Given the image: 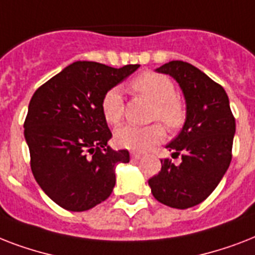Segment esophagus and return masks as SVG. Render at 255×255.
Returning a JSON list of instances; mask_svg holds the SVG:
<instances>
[{
  "mask_svg": "<svg viewBox=\"0 0 255 255\" xmlns=\"http://www.w3.org/2000/svg\"><path fill=\"white\" fill-rule=\"evenodd\" d=\"M131 157L133 160H139V159H141V153H137V152H132Z\"/></svg>",
  "mask_w": 255,
  "mask_h": 255,
  "instance_id": "esophagus-1",
  "label": "esophagus"
}]
</instances>
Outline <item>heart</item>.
Instances as JSON below:
<instances>
[{
    "mask_svg": "<svg viewBox=\"0 0 255 255\" xmlns=\"http://www.w3.org/2000/svg\"><path fill=\"white\" fill-rule=\"evenodd\" d=\"M132 88L139 95L153 103L152 119H159L169 129H177L185 120V106L176 96V88L169 78L157 73H144L133 79ZM102 112L110 124H118L123 118L124 102L122 90L114 87L106 92L102 100ZM164 129L160 124L137 127L124 124L116 128V143L127 149L145 151L164 139Z\"/></svg>",
    "mask_w": 255,
    "mask_h": 255,
    "instance_id": "heart-1",
    "label": "heart"
}]
</instances>
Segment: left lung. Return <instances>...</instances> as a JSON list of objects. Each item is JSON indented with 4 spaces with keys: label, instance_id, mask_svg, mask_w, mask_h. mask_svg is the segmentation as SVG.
I'll return each instance as SVG.
<instances>
[{
    "label": "left lung",
    "instance_id": "obj_1",
    "mask_svg": "<svg viewBox=\"0 0 255 255\" xmlns=\"http://www.w3.org/2000/svg\"><path fill=\"white\" fill-rule=\"evenodd\" d=\"M156 71L177 82L186 116L180 133L167 145L172 156L181 155V163L161 160V170L148 184L159 202L188 209L204 201L229 168L236 120L225 90L197 67L172 61Z\"/></svg>",
    "mask_w": 255,
    "mask_h": 255
}]
</instances>
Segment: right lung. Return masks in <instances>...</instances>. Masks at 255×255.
Returning <instances> with one entry per match:
<instances>
[{"label":"right lung","instance_id":"1","mask_svg":"<svg viewBox=\"0 0 255 255\" xmlns=\"http://www.w3.org/2000/svg\"><path fill=\"white\" fill-rule=\"evenodd\" d=\"M139 67L74 62L31 96L23 124L31 172L63 209L85 212L107 200L115 186L116 165L129 161L127 149L107 145L112 133L102 100Z\"/></svg>","mask_w":255,"mask_h":255}]
</instances>
